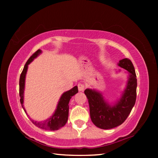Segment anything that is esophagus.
<instances>
[{"label":"esophagus","mask_w":158,"mask_h":158,"mask_svg":"<svg viewBox=\"0 0 158 158\" xmlns=\"http://www.w3.org/2000/svg\"><path fill=\"white\" fill-rule=\"evenodd\" d=\"M84 85L82 84H78V89L79 91H83L84 90Z\"/></svg>","instance_id":"34e87169"}]
</instances>
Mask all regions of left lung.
I'll return each mask as SVG.
<instances>
[{
    "mask_svg": "<svg viewBox=\"0 0 158 158\" xmlns=\"http://www.w3.org/2000/svg\"><path fill=\"white\" fill-rule=\"evenodd\" d=\"M118 65L127 71L128 79L121 98L113 105L109 104L98 90L91 89L84 90L89 100L91 121L101 129H112L121 125L129 116L136 102L137 82L132 63L128 58H124Z\"/></svg>",
    "mask_w": 158,
    "mask_h": 158,
    "instance_id": "8db88e82",
    "label": "left lung"
}]
</instances>
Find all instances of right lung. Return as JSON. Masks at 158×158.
<instances>
[{"instance_id": "obj_1", "label": "right lung", "mask_w": 158, "mask_h": 158, "mask_svg": "<svg viewBox=\"0 0 158 158\" xmlns=\"http://www.w3.org/2000/svg\"><path fill=\"white\" fill-rule=\"evenodd\" d=\"M42 53L40 49H38L35 53H34L29 58L27 62L25 64L24 68L21 74L20 79H19V96H20V102L22 106V108L26 113L25 108L23 107V98H24V89H25V79L26 73H27L28 66L35 58H37ZM78 93V88L77 85L73 87V89L68 90L65 93H63L61 97L59 99L58 103L56 106L54 113L52 116L49 118L45 120L44 121H36L31 120L33 123L36 125L37 127L44 130L54 131L58 130L60 128L63 127L66 124L68 119V113H69V105L71 98L76 93Z\"/></svg>"}]
</instances>
